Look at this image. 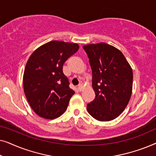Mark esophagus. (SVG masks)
<instances>
[{"mask_svg":"<svg viewBox=\"0 0 156 156\" xmlns=\"http://www.w3.org/2000/svg\"><path fill=\"white\" fill-rule=\"evenodd\" d=\"M82 89H83L82 84H80V85H79L78 87H77V90H78L79 91H82Z\"/></svg>","mask_w":156,"mask_h":156,"instance_id":"1","label":"esophagus"}]
</instances>
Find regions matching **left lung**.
I'll return each instance as SVG.
<instances>
[{
  "label": "left lung",
  "instance_id": "8db88e82",
  "mask_svg": "<svg viewBox=\"0 0 156 156\" xmlns=\"http://www.w3.org/2000/svg\"><path fill=\"white\" fill-rule=\"evenodd\" d=\"M92 71L95 99L89 114L100 121H112L123 112L132 93L133 72L123 53L105 42L83 46Z\"/></svg>",
  "mask_w": 156,
  "mask_h": 156
}]
</instances>
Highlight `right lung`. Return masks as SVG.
Returning <instances> with one entry per match:
<instances>
[{
	"label": "right lung",
	"instance_id": "right-lung-1",
	"mask_svg": "<svg viewBox=\"0 0 156 156\" xmlns=\"http://www.w3.org/2000/svg\"><path fill=\"white\" fill-rule=\"evenodd\" d=\"M78 49L76 43L54 40L38 48L27 60L23 88L30 106L39 116L54 119L65 112L74 91L69 88L62 66Z\"/></svg>",
	"mask_w": 156,
	"mask_h": 156
}]
</instances>
